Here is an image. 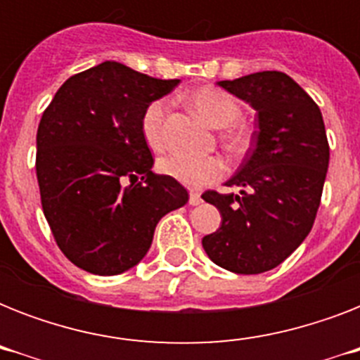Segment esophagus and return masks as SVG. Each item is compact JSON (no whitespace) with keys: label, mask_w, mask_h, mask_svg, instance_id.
I'll list each match as a JSON object with an SVG mask.
<instances>
[{"label":"esophagus","mask_w":360,"mask_h":360,"mask_svg":"<svg viewBox=\"0 0 360 360\" xmlns=\"http://www.w3.org/2000/svg\"><path fill=\"white\" fill-rule=\"evenodd\" d=\"M188 203H191V205H200V203H202V196H200L198 192H191V196H188Z\"/></svg>","instance_id":"esophagus-1"}]
</instances>
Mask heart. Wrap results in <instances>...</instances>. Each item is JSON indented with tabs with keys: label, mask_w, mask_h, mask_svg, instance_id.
<instances>
[{
	"label": "heart",
	"mask_w": 360,
	"mask_h": 360,
	"mask_svg": "<svg viewBox=\"0 0 360 360\" xmlns=\"http://www.w3.org/2000/svg\"><path fill=\"white\" fill-rule=\"evenodd\" d=\"M188 103L196 110L202 120L207 121L211 127L224 129L236 123L240 115V106L237 98L224 89L214 86L198 87L188 95ZM166 101L158 98L153 101L141 115V136L153 151L162 149L164 146V115H166ZM228 141L237 147L245 141V134L240 130H230ZM158 169L172 179L179 181L192 188H202L217 179H220L226 172V164L219 157H186V155H168L158 160Z\"/></svg>",
	"instance_id": "obj_1"
}]
</instances>
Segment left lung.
Instances as JSON below:
<instances>
[{
    "mask_svg": "<svg viewBox=\"0 0 360 360\" xmlns=\"http://www.w3.org/2000/svg\"><path fill=\"white\" fill-rule=\"evenodd\" d=\"M220 87L256 110L254 146L226 185L240 194L203 192L222 214V224L202 239L219 267L259 274L284 262L310 233L318 214L329 141L318 104L295 80L263 70Z\"/></svg>",
    "mask_w": 360,
    "mask_h": 360,
    "instance_id": "obj_1",
    "label": "left lung"
}]
</instances>
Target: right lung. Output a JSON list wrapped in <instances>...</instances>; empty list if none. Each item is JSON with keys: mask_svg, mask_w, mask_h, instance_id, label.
I'll return each mask as SVG.
<instances>
[{"mask_svg": "<svg viewBox=\"0 0 360 360\" xmlns=\"http://www.w3.org/2000/svg\"><path fill=\"white\" fill-rule=\"evenodd\" d=\"M179 80H158L115 61L70 76L37 130V181L59 250L87 273L134 267L158 220L188 202L168 175L153 174L143 110Z\"/></svg>", "mask_w": 360, "mask_h": 360, "instance_id": "1", "label": "right lung"}]
</instances>
